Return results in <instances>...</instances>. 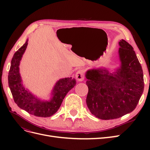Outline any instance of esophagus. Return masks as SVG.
<instances>
[{"label":"esophagus","instance_id":"esophagus-1","mask_svg":"<svg viewBox=\"0 0 150 150\" xmlns=\"http://www.w3.org/2000/svg\"><path fill=\"white\" fill-rule=\"evenodd\" d=\"M76 78L79 81H83L84 79V74L82 70L78 71L76 74Z\"/></svg>","mask_w":150,"mask_h":150}]
</instances>
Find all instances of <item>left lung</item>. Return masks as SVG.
Here are the masks:
<instances>
[{
	"label": "left lung",
	"instance_id": "8db88e82",
	"mask_svg": "<svg viewBox=\"0 0 150 150\" xmlns=\"http://www.w3.org/2000/svg\"><path fill=\"white\" fill-rule=\"evenodd\" d=\"M121 67L116 72L93 69L86 72V104L91 114L104 120L119 118L133 111L144 90L142 66L133 47L119 42Z\"/></svg>",
	"mask_w": 150,
	"mask_h": 150
}]
</instances>
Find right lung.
Instances as JSON below:
<instances>
[{"mask_svg":"<svg viewBox=\"0 0 150 150\" xmlns=\"http://www.w3.org/2000/svg\"><path fill=\"white\" fill-rule=\"evenodd\" d=\"M28 44L27 40L23 46L13 54L8 72V86L13 100L20 108L36 116L44 117L51 116L57 111L67 93L76 86V81L72 78L59 80L54 86L52 92V98L49 101H40L29 92L22 84L19 67Z\"/></svg>","mask_w":150,"mask_h":150,"instance_id":"1","label":"right lung"}]
</instances>
